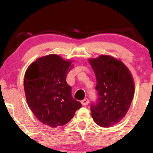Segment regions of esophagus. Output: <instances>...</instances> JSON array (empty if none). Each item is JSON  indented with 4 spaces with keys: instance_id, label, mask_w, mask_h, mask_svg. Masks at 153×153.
Listing matches in <instances>:
<instances>
[{
    "instance_id": "1",
    "label": "esophagus",
    "mask_w": 153,
    "mask_h": 153,
    "mask_svg": "<svg viewBox=\"0 0 153 153\" xmlns=\"http://www.w3.org/2000/svg\"><path fill=\"white\" fill-rule=\"evenodd\" d=\"M81 103H82V104L83 105V106H86V105H88V103H89V100L87 99H84L83 100H82V101H81Z\"/></svg>"
}]
</instances>
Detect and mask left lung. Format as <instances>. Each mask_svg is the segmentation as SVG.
Wrapping results in <instances>:
<instances>
[{
    "label": "left lung",
    "mask_w": 153,
    "mask_h": 153,
    "mask_svg": "<svg viewBox=\"0 0 153 153\" xmlns=\"http://www.w3.org/2000/svg\"><path fill=\"white\" fill-rule=\"evenodd\" d=\"M96 78L97 99L91 111L100 127H109L125 117L134 97V85L130 71L121 61L108 55L90 59Z\"/></svg>",
    "instance_id": "8db88e82"
}]
</instances>
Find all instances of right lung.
Listing matches in <instances>:
<instances>
[{
  "mask_svg": "<svg viewBox=\"0 0 153 153\" xmlns=\"http://www.w3.org/2000/svg\"><path fill=\"white\" fill-rule=\"evenodd\" d=\"M71 61L57 54L40 57L31 63L24 75L26 101L35 117L51 127L71 120L82 104L73 98L66 82Z\"/></svg>",
  "mask_w": 153,
  "mask_h": 153,
  "instance_id": "right-lung-1",
  "label": "right lung"
}]
</instances>
